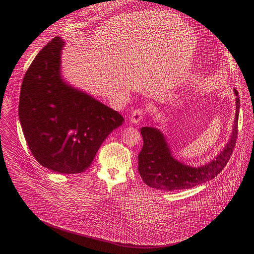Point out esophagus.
Segmentation results:
<instances>
[{
	"mask_svg": "<svg viewBox=\"0 0 254 254\" xmlns=\"http://www.w3.org/2000/svg\"><path fill=\"white\" fill-rule=\"evenodd\" d=\"M143 119V110L142 108H137V110L133 111L130 115V122L132 124H138L141 122Z\"/></svg>",
	"mask_w": 254,
	"mask_h": 254,
	"instance_id": "34e87169",
	"label": "esophagus"
}]
</instances>
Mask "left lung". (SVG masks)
Segmentation results:
<instances>
[{
	"mask_svg": "<svg viewBox=\"0 0 254 254\" xmlns=\"http://www.w3.org/2000/svg\"><path fill=\"white\" fill-rule=\"evenodd\" d=\"M234 92L236 115L232 135L223 150L204 165L194 167L179 161L161 130L156 127L140 128L143 146L138 154V173L144 183L152 188L173 191L189 189L217 177L231 158L238 134L240 97L236 89Z\"/></svg>",
	"mask_w": 254,
	"mask_h": 254,
	"instance_id": "obj_1",
	"label": "left lung"
}]
</instances>
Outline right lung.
Returning <instances> with one entry per match:
<instances>
[{
	"mask_svg": "<svg viewBox=\"0 0 254 254\" xmlns=\"http://www.w3.org/2000/svg\"><path fill=\"white\" fill-rule=\"evenodd\" d=\"M66 42L55 37L36 56L23 77L18 116L33 156L59 174H79L90 167L123 117L68 83L62 76Z\"/></svg>",
	"mask_w": 254,
	"mask_h": 254,
	"instance_id": "right-lung-1",
	"label": "right lung"
}]
</instances>
